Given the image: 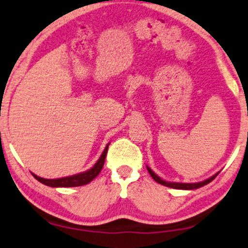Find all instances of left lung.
I'll return each instance as SVG.
<instances>
[{
	"instance_id": "1",
	"label": "left lung",
	"mask_w": 248,
	"mask_h": 248,
	"mask_svg": "<svg viewBox=\"0 0 248 248\" xmlns=\"http://www.w3.org/2000/svg\"><path fill=\"white\" fill-rule=\"evenodd\" d=\"M147 169H148V172L150 173V175H151V177H153V179H154L155 181H156V183L160 184V185H164V186H166V187H171V188H175V189H187V190L200 188V187H202V186H204V185L211 183V181H213L214 179L217 177V174H218V173H219V172L216 173V174H214L213 177L208 178L207 180L200 181V183L185 184V183H170V181H165V180H163L162 178L158 177L156 173H155L150 168H148V166H147Z\"/></svg>"
}]
</instances>
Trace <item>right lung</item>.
I'll list each match as a JSON object with an SVG mask.
<instances>
[{"label":"right lung","instance_id":"1","mask_svg":"<svg viewBox=\"0 0 248 248\" xmlns=\"http://www.w3.org/2000/svg\"><path fill=\"white\" fill-rule=\"evenodd\" d=\"M108 144L106 145V148L104 149L103 154L99 157V159L97 160V163L94 164L93 166L88 171L78 173V174L70 175V177H64V178H59V179H44L35 175L34 173H32V175L37 179L38 181H40L41 184L46 185V186L49 187H78L83 186V185H86L91 183L93 179L99 174L101 169H103L104 163H105V158L107 155V149H108Z\"/></svg>","mask_w":248,"mask_h":248}]
</instances>
